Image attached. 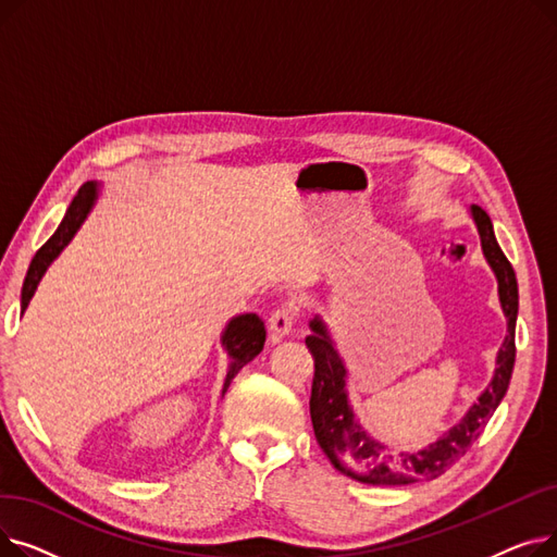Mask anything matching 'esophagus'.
I'll list each match as a JSON object with an SVG mask.
<instances>
[{"instance_id":"obj_1","label":"esophagus","mask_w":557,"mask_h":557,"mask_svg":"<svg viewBox=\"0 0 557 557\" xmlns=\"http://www.w3.org/2000/svg\"><path fill=\"white\" fill-rule=\"evenodd\" d=\"M294 323H296V311L290 307H280L271 313L269 318V330H271V338L273 341H280L284 336L290 334V330H294Z\"/></svg>"}]
</instances>
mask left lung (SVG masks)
I'll return each mask as SVG.
<instances>
[{
	"label": "left lung",
	"mask_w": 557,
	"mask_h": 557,
	"mask_svg": "<svg viewBox=\"0 0 557 557\" xmlns=\"http://www.w3.org/2000/svg\"><path fill=\"white\" fill-rule=\"evenodd\" d=\"M470 214L479 230L483 257L496 277V290H499V302L508 323V334L499 347V352H496V368L487 388L467 408V413L429 447L420 451L397 454L386 443L372 437L366 426L359 424L347 395V368L338 355V347L330 334V327L320 315H313L309 320L311 334L305 343L315 366L309 399L315 441L341 474L359 483L411 485L445 474L472 447V443L481 435L487 420L508 391L515 368V325L519 311L517 277L504 250L496 244L490 216L481 208H476V205H472Z\"/></svg>",
	"instance_id": "8db88e82"
}]
</instances>
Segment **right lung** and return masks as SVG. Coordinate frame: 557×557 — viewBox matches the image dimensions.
I'll return each instance as SVG.
<instances>
[{"label":"right lung","mask_w":557,"mask_h":557,"mask_svg":"<svg viewBox=\"0 0 557 557\" xmlns=\"http://www.w3.org/2000/svg\"><path fill=\"white\" fill-rule=\"evenodd\" d=\"M99 189H101V185L97 181L85 183L78 189V194L70 202V208H67L61 225H58V230L51 234V239L32 259V267H28L24 284H22V313L26 311L28 302H32L36 288H38L40 280L45 277L47 269L53 263V259L70 246L74 234L81 230L85 219L90 216L92 208L99 200ZM263 341H267V330H263V320L257 313H239V315L227 320V325L221 334V345L225 349L230 363H227V374H225L221 395H225V391L230 388L232 379L237 376V372L261 352Z\"/></svg>","instance_id":"1"}]
</instances>
